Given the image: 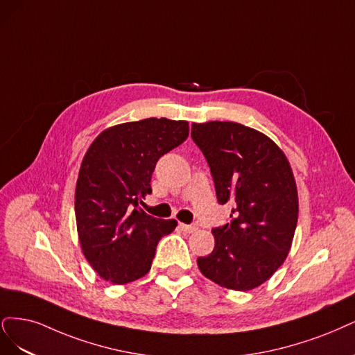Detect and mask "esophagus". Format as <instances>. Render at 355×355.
<instances>
[{
    "label": "esophagus",
    "instance_id": "obj_1",
    "mask_svg": "<svg viewBox=\"0 0 355 355\" xmlns=\"http://www.w3.org/2000/svg\"><path fill=\"white\" fill-rule=\"evenodd\" d=\"M180 228H181L182 232H186V233H193V232L198 230V225H194V224H180Z\"/></svg>",
    "mask_w": 355,
    "mask_h": 355
}]
</instances>
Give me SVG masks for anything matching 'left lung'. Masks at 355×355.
<instances>
[{
	"label": "left lung",
	"instance_id": "obj_1",
	"mask_svg": "<svg viewBox=\"0 0 355 355\" xmlns=\"http://www.w3.org/2000/svg\"><path fill=\"white\" fill-rule=\"evenodd\" d=\"M207 157L218 203L232 202L230 223L212 228L214 250L198 258L205 277L227 289L250 291L288 257L298 221V191L280 147L236 122L191 125Z\"/></svg>",
	"mask_w": 355,
	"mask_h": 355
}]
</instances>
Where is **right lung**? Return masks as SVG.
I'll use <instances>...</instances> for the list:
<instances>
[{
    "mask_svg": "<svg viewBox=\"0 0 355 355\" xmlns=\"http://www.w3.org/2000/svg\"><path fill=\"white\" fill-rule=\"evenodd\" d=\"M189 137V122L148 118L103 131L87 150L75 190L83 252L101 279L125 284L148 272L156 246L175 220L147 215L139 203L152 193L159 157Z\"/></svg>",
    "mask_w": 355,
    "mask_h": 355,
    "instance_id": "right-lung-1",
    "label": "right lung"
}]
</instances>
